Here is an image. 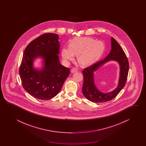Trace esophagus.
I'll list each match as a JSON object with an SVG mask.
<instances>
[{
  "mask_svg": "<svg viewBox=\"0 0 146 146\" xmlns=\"http://www.w3.org/2000/svg\"><path fill=\"white\" fill-rule=\"evenodd\" d=\"M77 69L75 68H73L72 69V70H71V72H72V73H74V72H77Z\"/></svg>",
  "mask_w": 146,
  "mask_h": 146,
  "instance_id": "esophagus-1",
  "label": "esophagus"
}]
</instances>
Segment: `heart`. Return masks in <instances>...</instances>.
Listing matches in <instances>:
<instances>
[{"label": "heart", "instance_id": "1", "mask_svg": "<svg viewBox=\"0 0 146 146\" xmlns=\"http://www.w3.org/2000/svg\"><path fill=\"white\" fill-rule=\"evenodd\" d=\"M69 47H63L61 56L65 63L74 59L76 55L78 63L82 66L93 64L102 56L105 46L102 41L88 37H74L69 43Z\"/></svg>", "mask_w": 146, "mask_h": 146}]
</instances>
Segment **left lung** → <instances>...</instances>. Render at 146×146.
Returning a JSON list of instances; mask_svg holds the SVG:
<instances>
[{
    "mask_svg": "<svg viewBox=\"0 0 146 146\" xmlns=\"http://www.w3.org/2000/svg\"><path fill=\"white\" fill-rule=\"evenodd\" d=\"M111 47L110 53L104 59L84 69L82 71L84 79L82 94L91 102L102 103L111 100L117 96L126 84L129 70V62L127 56L118 42L112 37ZM111 60L117 61L120 67L118 86L115 90L111 92L103 93L100 92L95 86L94 81V72L106 62Z\"/></svg>",
    "mask_w": 146,
    "mask_h": 146,
    "instance_id": "obj_1",
    "label": "left lung"
}]
</instances>
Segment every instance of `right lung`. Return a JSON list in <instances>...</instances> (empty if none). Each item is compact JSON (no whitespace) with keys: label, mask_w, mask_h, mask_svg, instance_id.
Returning <instances> with one entry per match:
<instances>
[{"label":"right lung","mask_w":146,"mask_h":146,"mask_svg":"<svg viewBox=\"0 0 146 146\" xmlns=\"http://www.w3.org/2000/svg\"><path fill=\"white\" fill-rule=\"evenodd\" d=\"M58 35L45 33L32 40L25 48L19 69L22 86L31 96L38 99H51L59 93L70 69L59 62ZM41 57L44 67H33L34 59Z\"/></svg>","instance_id":"add662e5"}]
</instances>
